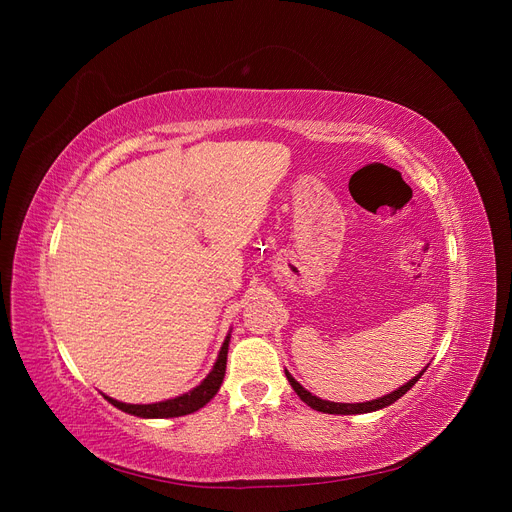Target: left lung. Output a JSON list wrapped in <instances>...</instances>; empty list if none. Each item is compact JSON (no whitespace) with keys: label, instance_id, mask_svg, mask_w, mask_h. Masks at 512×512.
Wrapping results in <instances>:
<instances>
[{"label":"left lung","instance_id":"obj_1","mask_svg":"<svg viewBox=\"0 0 512 512\" xmlns=\"http://www.w3.org/2000/svg\"><path fill=\"white\" fill-rule=\"evenodd\" d=\"M425 369H427V365H425ZM425 369H423V371H425ZM423 371L417 373L415 378H411L407 384H402L398 390H394V392H390V394H386V396H380V398H375V400H367V402H355V405H351V402H332V400H324V398H319V396L311 394L309 390H305L297 380L292 378L288 369H284L290 386L294 388V392L299 394V398H301L303 402H307V405H309L313 411L330 413V415H361V413H373V411H380V409H384V407H390L392 402H396L402 394H407V392L419 382Z\"/></svg>","mask_w":512,"mask_h":512}]
</instances>
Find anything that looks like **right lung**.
I'll list each match as a JSON object with an SVG mask.
<instances>
[{
    "label": "right lung",
    "instance_id": "obj_1",
    "mask_svg": "<svg viewBox=\"0 0 512 512\" xmlns=\"http://www.w3.org/2000/svg\"><path fill=\"white\" fill-rule=\"evenodd\" d=\"M228 344H230V334L226 336L222 348H220V355L215 359L211 371L207 373V378L195 386L193 390H188L176 398H168V400H161V402H151V405H128V402H120L112 396H105L103 398L114 405L116 409L134 415V417H143V419H168V417H182V415H191L195 411H199L201 407H205L207 402L218 394L222 382H224V375H226V359H228Z\"/></svg>",
    "mask_w": 512,
    "mask_h": 512
}]
</instances>
